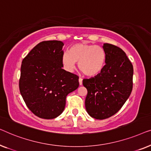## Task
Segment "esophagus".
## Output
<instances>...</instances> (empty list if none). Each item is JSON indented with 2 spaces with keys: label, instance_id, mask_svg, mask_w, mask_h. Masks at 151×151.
<instances>
[{
  "label": "esophagus",
  "instance_id": "obj_1",
  "mask_svg": "<svg viewBox=\"0 0 151 151\" xmlns=\"http://www.w3.org/2000/svg\"><path fill=\"white\" fill-rule=\"evenodd\" d=\"M78 82H79L80 86H82V84H83V79L81 77L78 78Z\"/></svg>",
  "mask_w": 151,
  "mask_h": 151
}]
</instances>
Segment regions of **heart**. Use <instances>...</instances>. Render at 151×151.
Listing matches in <instances>:
<instances>
[{
  "instance_id": "heart-1",
  "label": "heart",
  "mask_w": 151,
  "mask_h": 151,
  "mask_svg": "<svg viewBox=\"0 0 151 151\" xmlns=\"http://www.w3.org/2000/svg\"><path fill=\"white\" fill-rule=\"evenodd\" d=\"M106 55L101 46L78 43L74 44L61 57V63L68 71L72 72L78 63V68L84 75L94 76L100 74L105 65Z\"/></svg>"
}]
</instances>
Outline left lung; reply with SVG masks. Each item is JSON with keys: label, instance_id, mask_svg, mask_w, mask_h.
<instances>
[{"label": "left lung", "instance_id": "obj_1", "mask_svg": "<svg viewBox=\"0 0 151 151\" xmlns=\"http://www.w3.org/2000/svg\"><path fill=\"white\" fill-rule=\"evenodd\" d=\"M105 67L94 77L85 78L88 90L85 105L91 117L97 120L111 117L121 109L133 88V68L126 53L118 46L103 44Z\"/></svg>", "mask_w": 151, "mask_h": 151}]
</instances>
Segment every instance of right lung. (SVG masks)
<instances>
[{"label":"right lung","mask_w":151,"mask_h":151,"mask_svg":"<svg viewBox=\"0 0 151 151\" xmlns=\"http://www.w3.org/2000/svg\"><path fill=\"white\" fill-rule=\"evenodd\" d=\"M63 45L58 40L42 42L22 61L20 94L39 118L53 119L62 114L66 96L79 86L78 76L62 68Z\"/></svg>","instance_id":"obj_1"}]
</instances>
